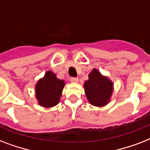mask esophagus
<instances>
[{
	"instance_id": "obj_1",
	"label": "esophagus",
	"mask_w": 150,
	"mask_h": 150,
	"mask_svg": "<svg viewBox=\"0 0 150 150\" xmlns=\"http://www.w3.org/2000/svg\"><path fill=\"white\" fill-rule=\"evenodd\" d=\"M70 81L71 82H79V79H78V78L72 77V78H71Z\"/></svg>"
}]
</instances>
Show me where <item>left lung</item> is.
Segmentation results:
<instances>
[{
  "label": "left lung",
  "instance_id": "1",
  "mask_svg": "<svg viewBox=\"0 0 150 150\" xmlns=\"http://www.w3.org/2000/svg\"><path fill=\"white\" fill-rule=\"evenodd\" d=\"M85 93L89 102L96 107H103L110 100L114 84L107 77L93 68L89 74V79L84 83Z\"/></svg>",
  "mask_w": 150,
  "mask_h": 150
}]
</instances>
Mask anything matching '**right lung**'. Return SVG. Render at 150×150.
<instances>
[{
    "label": "right lung",
    "mask_w": 150,
    "mask_h": 150,
    "mask_svg": "<svg viewBox=\"0 0 150 150\" xmlns=\"http://www.w3.org/2000/svg\"><path fill=\"white\" fill-rule=\"evenodd\" d=\"M65 82L57 79L51 71H47L43 78L36 84V97L39 105L43 107H54L60 102Z\"/></svg>",
    "instance_id": "obj_1"
}]
</instances>
